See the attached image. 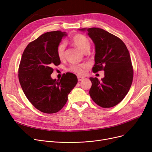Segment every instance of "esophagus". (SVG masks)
Returning <instances> with one entry per match:
<instances>
[{"label":"esophagus","mask_w":152,"mask_h":152,"mask_svg":"<svg viewBox=\"0 0 152 152\" xmlns=\"http://www.w3.org/2000/svg\"><path fill=\"white\" fill-rule=\"evenodd\" d=\"M77 79L79 81H81L83 80H84V77H82V76H77Z\"/></svg>","instance_id":"esophagus-1"}]
</instances>
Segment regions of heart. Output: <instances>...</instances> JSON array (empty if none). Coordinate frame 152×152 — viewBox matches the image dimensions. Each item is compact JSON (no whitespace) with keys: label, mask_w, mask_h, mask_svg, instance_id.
I'll return each mask as SVG.
<instances>
[{"label":"heart","mask_w":152,"mask_h":152,"mask_svg":"<svg viewBox=\"0 0 152 152\" xmlns=\"http://www.w3.org/2000/svg\"><path fill=\"white\" fill-rule=\"evenodd\" d=\"M72 42L77 47L79 50L83 52L86 50H89L91 43L89 39L83 34H76L72 38ZM66 44L61 42L57 47V54L59 59L61 60L65 57ZM87 67L86 64H73L69 68V71L79 75H83L86 73V69Z\"/></svg>","instance_id":"1"}]
</instances>
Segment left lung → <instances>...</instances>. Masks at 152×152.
<instances>
[{
    "mask_svg": "<svg viewBox=\"0 0 152 152\" xmlns=\"http://www.w3.org/2000/svg\"><path fill=\"white\" fill-rule=\"evenodd\" d=\"M95 45L94 73L103 70L105 77L100 81L90 77L89 94L93 101L103 108L113 107L128 93L133 79V68L129 52L119 37L99 28H83Z\"/></svg>",
    "mask_w": 152,
    "mask_h": 152,
    "instance_id": "1",
    "label": "left lung"
}]
</instances>
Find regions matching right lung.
Listing matches in <instances>:
<instances>
[{
  "instance_id": "1",
  "label": "right lung",
  "mask_w": 152,
  "mask_h": 152,
  "mask_svg": "<svg viewBox=\"0 0 152 152\" xmlns=\"http://www.w3.org/2000/svg\"><path fill=\"white\" fill-rule=\"evenodd\" d=\"M66 36L61 31L47 32L30 42L22 55L18 69L21 88L32 105L45 113L59 111L77 83L76 76L71 73L58 80L50 75L53 67L60 64L57 49Z\"/></svg>"
}]
</instances>
